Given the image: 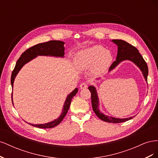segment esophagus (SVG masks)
I'll return each instance as SVG.
<instances>
[{"label":"esophagus","mask_w":158,"mask_h":158,"mask_svg":"<svg viewBox=\"0 0 158 158\" xmlns=\"http://www.w3.org/2000/svg\"><path fill=\"white\" fill-rule=\"evenodd\" d=\"M80 89H85L88 88V84L85 82H82L80 85Z\"/></svg>","instance_id":"1"}]
</instances>
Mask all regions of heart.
Wrapping results in <instances>:
<instances>
[{
	"mask_svg": "<svg viewBox=\"0 0 158 158\" xmlns=\"http://www.w3.org/2000/svg\"><path fill=\"white\" fill-rule=\"evenodd\" d=\"M80 69L92 68L93 73L101 74L106 71L112 61L111 52L101 45H94L78 52L75 58Z\"/></svg>",
	"mask_w": 158,
	"mask_h": 158,
	"instance_id": "b5f03b06",
	"label": "heart"
}]
</instances>
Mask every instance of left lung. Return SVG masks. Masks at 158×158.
Returning a JSON list of instances; mask_svg holds the SVG:
<instances>
[{
    "label": "left lung",
    "instance_id": "8db88e82",
    "mask_svg": "<svg viewBox=\"0 0 158 158\" xmlns=\"http://www.w3.org/2000/svg\"><path fill=\"white\" fill-rule=\"evenodd\" d=\"M112 41L118 46V51L116 60H114L113 64L109 67V71H111L114 69L116 66L121 63L123 60H131L133 62L138 68L140 69L143 76L147 82V78L148 74V68L147 64L144 59H143L142 56L138 51V50L135 47L129 44L128 43L125 41L121 40H113ZM89 90L91 92V98H92V108L95 114L101 119V120L107 122V123H120L126 122L130 119H132L134 117H131L125 118H114L107 115H105L102 112H100L99 109V99L98 96L96 89L93 85H90L88 88Z\"/></svg>",
    "mask_w": 158,
    "mask_h": 158
}]
</instances>
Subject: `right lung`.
Returning <instances> with one entry per match:
<instances>
[{
    "label": "right lung",
    "mask_w": 158,
    "mask_h": 158,
    "mask_svg": "<svg viewBox=\"0 0 158 158\" xmlns=\"http://www.w3.org/2000/svg\"><path fill=\"white\" fill-rule=\"evenodd\" d=\"M64 42L61 41H56L52 40L49 41L43 44H37L34 46H33L30 48L27 49L21 55L20 58L16 62L15 67H14L11 76V85L12 88H13L14 81L15 79L16 75L18 74V72L22 68V66L26 64L28 62H30L32 59L35 58L38 55L39 56H52L56 57H63L64 55ZM78 88H75L73 92H72L66 98L65 102L63 106V111L59 118H57L55 120L52 121L50 123H45V124H40V125H33V124H30L31 126L41 128H53L57 126L59 124L63 121V119L65 117L69 109L70 106V103L73 97L77 94ZM12 102L13 103L12 100Z\"/></svg>",
    "instance_id": "obj_1"
}]
</instances>
